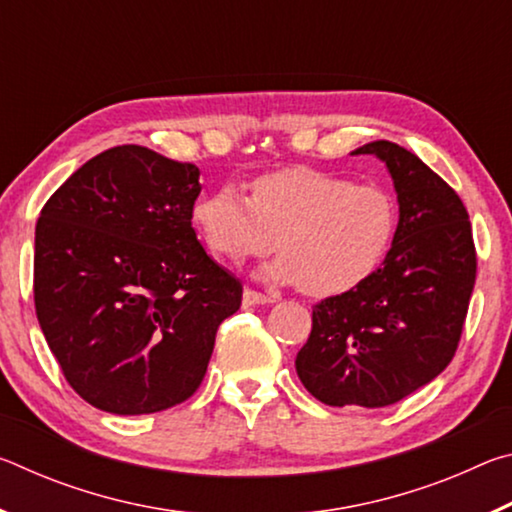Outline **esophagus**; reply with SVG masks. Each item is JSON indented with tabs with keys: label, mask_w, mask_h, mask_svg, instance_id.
<instances>
[{
	"label": "esophagus",
	"mask_w": 512,
	"mask_h": 512,
	"mask_svg": "<svg viewBox=\"0 0 512 512\" xmlns=\"http://www.w3.org/2000/svg\"><path fill=\"white\" fill-rule=\"evenodd\" d=\"M275 298L268 296V293H259L255 289H246L244 291V305H268V302H273Z\"/></svg>",
	"instance_id": "34e87169"
}]
</instances>
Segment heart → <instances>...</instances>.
<instances>
[{"instance_id": "obj_1", "label": "heart", "mask_w": 512, "mask_h": 512, "mask_svg": "<svg viewBox=\"0 0 512 512\" xmlns=\"http://www.w3.org/2000/svg\"><path fill=\"white\" fill-rule=\"evenodd\" d=\"M192 219L207 248L232 262L268 255L277 239L282 257L266 280L329 298L359 287L384 262L397 212L375 185L289 167L259 176L250 198L232 183L212 189L194 203Z\"/></svg>"}]
</instances>
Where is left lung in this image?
<instances>
[{
	"label": "left lung",
	"instance_id": "8db88e82",
	"mask_svg": "<svg viewBox=\"0 0 512 512\" xmlns=\"http://www.w3.org/2000/svg\"><path fill=\"white\" fill-rule=\"evenodd\" d=\"M352 155L386 164L400 221L384 264L314 307L296 370L323 404L379 409L449 366L470 307L476 250L463 201L418 155L386 140Z\"/></svg>",
	"mask_w": 512,
	"mask_h": 512
}]
</instances>
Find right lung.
<instances>
[{
	"label": "right lung",
	"instance_id": "add662e5",
	"mask_svg": "<svg viewBox=\"0 0 512 512\" xmlns=\"http://www.w3.org/2000/svg\"><path fill=\"white\" fill-rule=\"evenodd\" d=\"M196 164L124 144L76 169L36 225L33 300L67 384L117 415L196 393L241 282L192 228Z\"/></svg>",
	"mask_w": 512,
	"mask_h": 512
}]
</instances>
